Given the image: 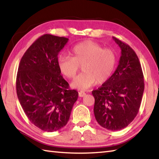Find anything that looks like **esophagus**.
<instances>
[{
    "mask_svg": "<svg viewBox=\"0 0 159 159\" xmlns=\"http://www.w3.org/2000/svg\"><path fill=\"white\" fill-rule=\"evenodd\" d=\"M85 95H86V93L84 92H83V91H80V92H79V96L80 97H84Z\"/></svg>",
    "mask_w": 159,
    "mask_h": 159,
    "instance_id": "esophagus-1",
    "label": "esophagus"
}]
</instances>
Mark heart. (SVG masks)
I'll use <instances>...</instances> for the list:
<instances>
[{"label": "heart", "instance_id": "obj_1", "mask_svg": "<svg viewBox=\"0 0 159 159\" xmlns=\"http://www.w3.org/2000/svg\"><path fill=\"white\" fill-rule=\"evenodd\" d=\"M57 63L61 73L70 79L75 77L82 66L83 72L74 80L72 86L85 90L109 79L116 67V55L112 49L103 48L99 43L88 40L74 46L71 56H60Z\"/></svg>", "mask_w": 159, "mask_h": 159}]
</instances>
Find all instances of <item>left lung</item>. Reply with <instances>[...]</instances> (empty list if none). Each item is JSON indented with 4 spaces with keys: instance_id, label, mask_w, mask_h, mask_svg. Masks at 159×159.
<instances>
[{
    "instance_id": "1",
    "label": "left lung",
    "mask_w": 159,
    "mask_h": 159,
    "mask_svg": "<svg viewBox=\"0 0 159 159\" xmlns=\"http://www.w3.org/2000/svg\"><path fill=\"white\" fill-rule=\"evenodd\" d=\"M121 48L116 70L102 86L93 90V112L101 126L120 130L132 122L139 112L144 91L143 74L133 48L113 37Z\"/></svg>"
}]
</instances>
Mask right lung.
I'll return each instance as SVG.
<instances>
[{"label":"right lung","instance_id":"right-lung-1","mask_svg":"<svg viewBox=\"0 0 159 159\" xmlns=\"http://www.w3.org/2000/svg\"><path fill=\"white\" fill-rule=\"evenodd\" d=\"M68 42L45 34L24 54L16 77V92L28 119L35 126L54 132L65 126L79 93L61 75L58 55Z\"/></svg>","mask_w":159,"mask_h":159}]
</instances>
